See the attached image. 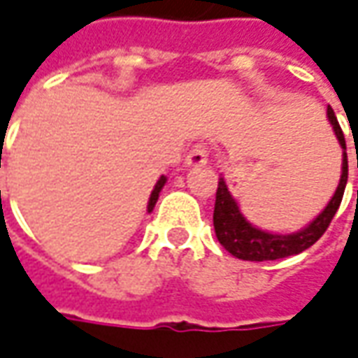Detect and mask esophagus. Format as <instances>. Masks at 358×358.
I'll list each match as a JSON object with an SVG mask.
<instances>
[{
	"instance_id": "34e87169",
	"label": "esophagus",
	"mask_w": 358,
	"mask_h": 358,
	"mask_svg": "<svg viewBox=\"0 0 358 358\" xmlns=\"http://www.w3.org/2000/svg\"><path fill=\"white\" fill-rule=\"evenodd\" d=\"M208 162V147H206V143H198V145H194V148L188 152V157H186V164L188 166H203Z\"/></svg>"
}]
</instances>
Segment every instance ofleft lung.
Returning a JSON list of instances; mask_svg holds the SVG:
<instances>
[{
    "mask_svg": "<svg viewBox=\"0 0 358 358\" xmlns=\"http://www.w3.org/2000/svg\"><path fill=\"white\" fill-rule=\"evenodd\" d=\"M327 119L333 125L335 137L339 141L343 148V166L339 186L335 189L333 198L325 206V210L315 217V220L296 233L288 235H278V233H268L255 225H250L241 213L239 203L231 196L229 188L225 180L220 178L217 192H215V210H213V227L217 241L223 245V249L229 250L233 257L243 259V261H276V259H286L292 255H300L301 250L310 249L315 241L322 237L329 223L335 217L343 199V192L347 186V176H349V164H347V145L345 137L339 127V121L335 117V111L327 108Z\"/></svg>",
    "mask_w": 358,
    "mask_h": 358,
    "instance_id": "obj_1",
    "label": "left lung"
}]
</instances>
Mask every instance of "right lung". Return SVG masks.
<instances>
[{
  "label": "right lung",
  "instance_id": "right-lung-1",
  "mask_svg": "<svg viewBox=\"0 0 358 358\" xmlns=\"http://www.w3.org/2000/svg\"><path fill=\"white\" fill-rule=\"evenodd\" d=\"M164 184H166V176H160L159 182H157V186H155V189H152V194H150V198H148V206H147L148 213L155 210V203H157L160 189L164 188Z\"/></svg>",
  "mask_w": 358,
  "mask_h": 358
}]
</instances>
